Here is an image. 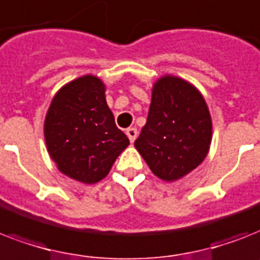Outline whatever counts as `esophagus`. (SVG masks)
I'll list each match as a JSON object with an SVG mask.
<instances>
[{
    "mask_svg": "<svg viewBox=\"0 0 260 260\" xmlns=\"http://www.w3.org/2000/svg\"><path fill=\"white\" fill-rule=\"evenodd\" d=\"M125 134L128 136V139H129L131 143H134L136 140V138H138V129L136 128H128L125 131Z\"/></svg>",
    "mask_w": 260,
    "mask_h": 260,
    "instance_id": "esophagus-1",
    "label": "esophagus"
}]
</instances>
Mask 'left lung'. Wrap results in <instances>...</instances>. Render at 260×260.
<instances>
[{"instance_id": "left-lung-1", "label": "left lung", "mask_w": 260, "mask_h": 260, "mask_svg": "<svg viewBox=\"0 0 260 260\" xmlns=\"http://www.w3.org/2000/svg\"><path fill=\"white\" fill-rule=\"evenodd\" d=\"M210 142L212 118L200 90L179 77H160L135 142L150 170L163 181H178L204 162Z\"/></svg>"}]
</instances>
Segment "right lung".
I'll return each mask as SVG.
<instances>
[{
    "label": "right lung",
    "instance_id": "1",
    "mask_svg": "<svg viewBox=\"0 0 260 260\" xmlns=\"http://www.w3.org/2000/svg\"><path fill=\"white\" fill-rule=\"evenodd\" d=\"M44 139L58 170L87 185L104 179L129 146L106 104L105 83L90 74L55 94L44 120Z\"/></svg>",
    "mask_w": 260,
    "mask_h": 260
}]
</instances>
